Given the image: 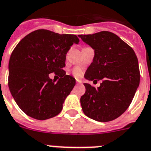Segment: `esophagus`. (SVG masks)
I'll return each mask as SVG.
<instances>
[{"instance_id": "1", "label": "esophagus", "mask_w": 151, "mask_h": 151, "mask_svg": "<svg viewBox=\"0 0 151 151\" xmlns=\"http://www.w3.org/2000/svg\"><path fill=\"white\" fill-rule=\"evenodd\" d=\"M77 83H78V84H81L82 81L81 80H77Z\"/></svg>"}]
</instances>
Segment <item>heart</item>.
I'll list each match as a JSON object with an SVG mask.
<instances>
[{
	"mask_svg": "<svg viewBox=\"0 0 151 151\" xmlns=\"http://www.w3.org/2000/svg\"><path fill=\"white\" fill-rule=\"evenodd\" d=\"M72 73H73V74L76 78H81L83 75V70L81 68H79V67H76V68L73 69Z\"/></svg>",
	"mask_w": 151,
	"mask_h": 151,
	"instance_id": "heart-1",
	"label": "heart"
}]
</instances>
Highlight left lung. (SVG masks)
Returning a JSON list of instances; mask_svg holds the SVG:
<instances>
[{
    "label": "left lung",
    "mask_w": 151,
    "mask_h": 151,
    "mask_svg": "<svg viewBox=\"0 0 151 151\" xmlns=\"http://www.w3.org/2000/svg\"><path fill=\"white\" fill-rule=\"evenodd\" d=\"M79 37L94 50L93 62L84 78L93 82L103 80L97 89L84 83L82 110L94 121H113L128 108L139 87L137 58L132 48L114 33L101 31Z\"/></svg>",
    "instance_id": "1"
}]
</instances>
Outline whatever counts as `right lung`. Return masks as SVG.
<instances>
[{
    "mask_svg": "<svg viewBox=\"0 0 151 151\" xmlns=\"http://www.w3.org/2000/svg\"><path fill=\"white\" fill-rule=\"evenodd\" d=\"M73 44H79L76 35L40 29L24 37L14 48L9 60L8 86L15 102L27 115L41 121L62 111L76 83L62 70ZM53 72L61 77L57 83L49 77Z\"/></svg>",
    "mask_w": 151,
    "mask_h": 151,
    "instance_id": "1",
    "label": "right lung"
}]
</instances>
